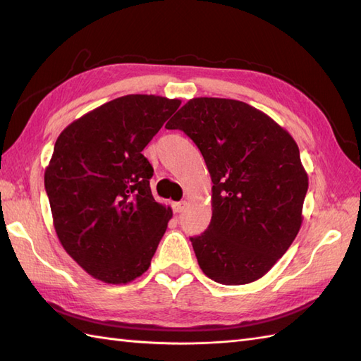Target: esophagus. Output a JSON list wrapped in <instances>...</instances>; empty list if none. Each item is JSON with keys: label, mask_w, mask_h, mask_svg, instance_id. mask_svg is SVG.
<instances>
[{"label": "esophagus", "mask_w": 361, "mask_h": 361, "mask_svg": "<svg viewBox=\"0 0 361 361\" xmlns=\"http://www.w3.org/2000/svg\"><path fill=\"white\" fill-rule=\"evenodd\" d=\"M186 202H176V203H173L172 204V208H173V212L175 214H180V212H183L186 209Z\"/></svg>", "instance_id": "obj_1"}]
</instances>
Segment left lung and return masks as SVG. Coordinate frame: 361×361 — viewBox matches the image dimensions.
<instances>
[{
  "mask_svg": "<svg viewBox=\"0 0 361 361\" xmlns=\"http://www.w3.org/2000/svg\"><path fill=\"white\" fill-rule=\"evenodd\" d=\"M166 128L195 142L214 183L211 224L190 237L203 273L225 286L262 278L302 224L309 178L295 140L255 106L220 97L190 99Z\"/></svg>",
  "mask_w": 361,
  "mask_h": 361,
  "instance_id": "8db88e82",
  "label": "left lung"
}]
</instances>
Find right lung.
<instances>
[{
    "label": "right lung",
    "instance_id": "right-lung-1",
    "mask_svg": "<svg viewBox=\"0 0 361 361\" xmlns=\"http://www.w3.org/2000/svg\"><path fill=\"white\" fill-rule=\"evenodd\" d=\"M181 104L128 94L68 126L44 171L54 228L93 278L127 283L147 271L172 209L155 202L145 145Z\"/></svg>",
    "mask_w": 361,
    "mask_h": 361
}]
</instances>
